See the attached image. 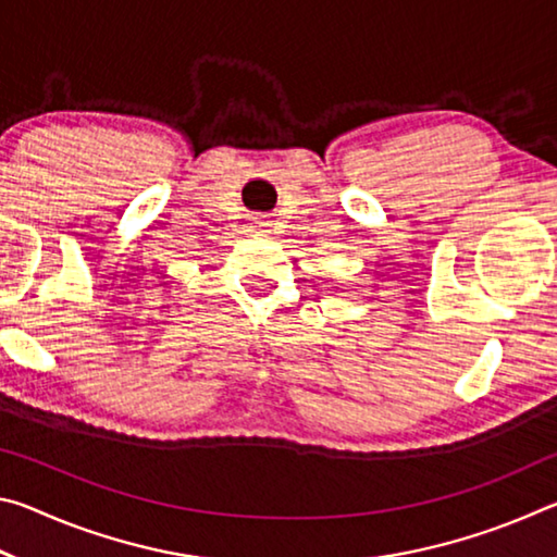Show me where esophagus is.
Instances as JSON below:
<instances>
[{
    "label": "esophagus",
    "instance_id": "1",
    "mask_svg": "<svg viewBox=\"0 0 557 557\" xmlns=\"http://www.w3.org/2000/svg\"><path fill=\"white\" fill-rule=\"evenodd\" d=\"M270 221L265 219V215H256V219L250 221V231L252 233H270Z\"/></svg>",
    "mask_w": 557,
    "mask_h": 557
}]
</instances>
